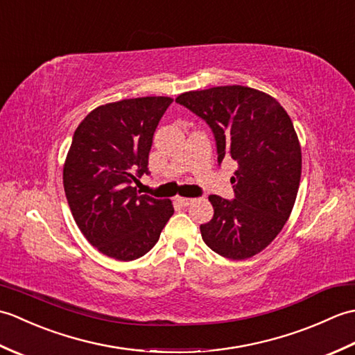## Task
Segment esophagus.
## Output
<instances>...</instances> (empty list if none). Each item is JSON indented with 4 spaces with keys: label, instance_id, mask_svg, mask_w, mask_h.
<instances>
[{
    "label": "esophagus",
    "instance_id": "34e87169",
    "mask_svg": "<svg viewBox=\"0 0 355 355\" xmlns=\"http://www.w3.org/2000/svg\"><path fill=\"white\" fill-rule=\"evenodd\" d=\"M175 202H177V205H180V206H182V207H187V206H189V205H191V202H192V198L180 197V195H178V197H175Z\"/></svg>",
    "mask_w": 355,
    "mask_h": 355
}]
</instances>
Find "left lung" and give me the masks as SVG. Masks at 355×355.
<instances>
[{"label": "left lung", "mask_w": 355, "mask_h": 355, "mask_svg": "<svg viewBox=\"0 0 355 355\" xmlns=\"http://www.w3.org/2000/svg\"><path fill=\"white\" fill-rule=\"evenodd\" d=\"M175 102L212 128L218 163H238L235 200L210 195L214 218L200 225L202 241L224 258H252L284 229L297 197L302 150L291 119L275 97L243 85L187 92Z\"/></svg>", "instance_id": "1"}]
</instances>
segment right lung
<instances>
[{"mask_svg": "<svg viewBox=\"0 0 355 355\" xmlns=\"http://www.w3.org/2000/svg\"><path fill=\"white\" fill-rule=\"evenodd\" d=\"M173 99L148 96L101 105L73 135L64 163V191L82 235L117 261L153 248L173 215L171 200L139 195L155 128Z\"/></svg>", "mask_w": 355, "mask_h": 355, "instance_id": "add662e5", "label": "right lung"}]
</instances>
